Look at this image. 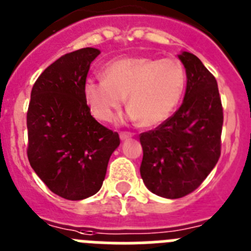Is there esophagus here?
Here are the masks:
<instances>
[{
	"instance_id": "obj_1",
	"label": "esophagus",
	"mask_w": 251,
	"mask_h": 251,
	"mask_svg": "<svg viewBox=\"0 0 251 251\" xmlns=\"http://www.w3.org/2000/svg\"><path fill=\"white\" fill-rule=\"evenodd\" d=\"M134 136V134L132 132H128V131H121L120 132V139L121 140H126V139H130Z\"/></svg>"
}]
</instances>
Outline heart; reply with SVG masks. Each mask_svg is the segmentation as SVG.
Wrapping results in <instances>:
<instances>
[{"instance_id": "1", "label": "heart", "mask_w": 251, "mask_h": 251, "mask_svg": "<svg viewBox=\"0 0 251 251\" xmlns=\"http://www.w3.org/2000/svg\"><path fill=\"white\" fill-rule=\"evenodd\" d=\"M187 86V72L177 58L127 56L108 63L104 78L84 82V99L101 121H112L127 96L128 117L147 127L167 121Z\"/></svg>"}]
</instances>
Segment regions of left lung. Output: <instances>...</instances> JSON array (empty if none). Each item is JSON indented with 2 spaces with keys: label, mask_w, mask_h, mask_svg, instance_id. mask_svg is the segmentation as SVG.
Returning <instances> with one entry per match:
<instances>
[{
  "label": "left lung",
  "mask_w": 251,
  "mask_h": 251,
  "mask_svg": "<svg viewBox=\"0 0 251 251\" xmlns=\"http://www.w3.org/2000/svg\"><path fill=\"white\" fill-rule=\"evenodd\" d=\"M187 72L183 103L167 121L140 134V174L152 193L182 198L201 186L221 155L224 110L216 78L197 56L179 55Z\"/></svg>",
  "instance_id": "8db88e82"
}]
</instances>
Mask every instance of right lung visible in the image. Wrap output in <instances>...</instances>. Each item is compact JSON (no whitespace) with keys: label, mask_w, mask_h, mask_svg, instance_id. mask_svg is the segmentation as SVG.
Instances as JSON below:
<instances>
[{"label":"right lung","mask_w":251,"mask_h":251,"mask_svg":"<svg viewBox=\"0 0 251 251\" xmlns=\"http://www.w3.org/2000/svg\"><path fill=\"white\" fill-rule=\"evenodd\" d=\"M99 49L64 54L39 75L27 108V158L50 191L79 201L103 183L119 134L96 121L83 86Z\"/></svg>","instance_id":"right-lung-1"}]
</instances>
